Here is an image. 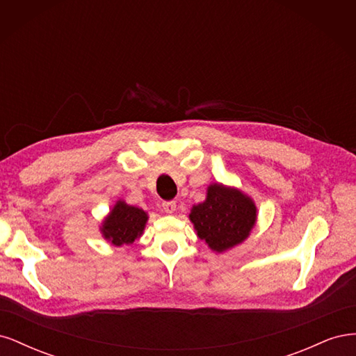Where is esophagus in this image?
<instances>
[{
    "mask_svg": "<svg viewBox=\"0 0 356 356\" xmlns=\"http://www.w3.org/2000/svg\"><path fill=\"white\" fill-rule=\"evenodd\" d=\"M161 207H163L166 213H174L177 209V202L175 200H168L161 203Z\"/></svg>",
    "mask_w": 356,
    "mask_h": 356,
    "instance_id": "esophagus-1",
    "label": "esophagus"
}]
</instances>
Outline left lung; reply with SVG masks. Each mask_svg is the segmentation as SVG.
Here are the masks:
<instances>
[{"label": "left lung", "instance_id": "left-lung-1", "mask_svg": "<svg viewBox=\"0 0 356 356\" xmlns=\"http://www.w3.org/2000/svg\"><path fill=\"white\" fill-rule=\"evenodd\" d=\"M255 218L257 209L250 197L220 184L211 186L207 200L195 204L190 213L199 238L217 252L245 241Z\"/></svg>", "mask_w": 356, "mask_h": 356}]
</instances>
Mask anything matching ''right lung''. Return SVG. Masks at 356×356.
<instances>
[{
  "instance_id": "right-lung-1",
  "label": "right lung",
  "mask_w": 356,
  "mask_h": 356,
  "mask_svg": "<svg viewBox=\"0 0 356 356\" xmlns=\"http://www.w3.org/2000/svg\"><path fill=\"white\" fill-rule=\"evenodd\" d=\"M145 222L147 213L143 209L118 202L104 221L102 233L105 239L111 241L115 246L131 245L143 234Z\"/></svg>"
}]
</instances>
